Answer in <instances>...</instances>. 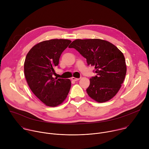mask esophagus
<instances>
[{"label": "esophagus", "instance_id": "obj_1", "mask_svg": "<svg viewBox=\"0 0 149 149\" xmlns=\"http://www.w3.org/2000/svg\"><path fill=\"white\" fill-rule=\"evenodd\" d=\"M72 80H73V81H78L80 78H75V77H72Z\"/></svg>", "mask_w": 149, "mask_h": 149}]
</instances>
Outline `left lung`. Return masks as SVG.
Masks as SVG:
<instances>
[{
	"instance_id": "left-lung-1",
	"label": "left lung",
	"mask_w": 149,
	"mask_h": 149,
	"mask_svg": "<svg viewBox=\"0 0 149 149\" xmlns=\"http://www.w3.org/2000/svg\"><path fill=\"white\" fill-rule=\"evenodd\" d=\"M75 49L94 66L96 73L87 89L88 95L98 102L111 100L121 87L127 68L123 54L110 42L100 39H76L68 47Z\"/></svg>"
}]
</instances>
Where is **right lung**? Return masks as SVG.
<instances>
[{
    "instance_id": "add662e5",
    "label": "right lung",
    "mask_w": 149,
    "mask_h": 149,
    "mask_svg": "<svg viewBox=\"0 0 149 149\" xmlns=\"http://www.w3.org/2000/svg\"><path fill=\"white\" fill-rule=\"evenodd\" d=\"M71 42L62 39L42 41L31 49L25 58L24 74L28 86L33 93L49 107L62 103L71 88L69 79L53 77L61 54Z\"/></svg>"
}]
</instances>
